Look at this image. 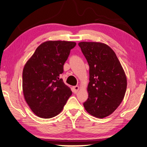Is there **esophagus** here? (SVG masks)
Returning a JSON list of instances; mask_svg holds the SVG:
<instances>
[{
	"label": "esophagus",
	"instance_id": "1",
	"mask_svg": "<svg viewBox=\"0 0 147 147\" xmlns=\"http://www.w3.org/2000/svg\"><path fill=\"white\" fill-rule=\"evenodd\" d=\"M79 90V86H75L73 87V92L74 93H77Z\"/></svg>",
	"mask_w": 147,
	"mask_h": 147
}]
</instances>
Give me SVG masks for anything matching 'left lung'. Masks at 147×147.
<instances>
[{"instance_id": "1", "label": "left lung", "mask_w": 147, "mask_h": 147, "mask_svg": "<svg viewBox=\"0 0 147 147\" xmlns=\"http://www.w3.org/2000/svg\"><path fill=\"white\" fill-rule=\"evenodd\" d=\"M89 65L88 98L83 105L96 118L112 114L123 100L127 87L124 71L115 53L100 42H79Z\"/></svg>"}]
</instances>
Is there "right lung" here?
I'll use <instances>...</instances> for the list:
<instances>
[{"label": "right lung", "mask_w": 147, "mask_h": 147, "mask_svg": "<svg viewBox=\"0 0 147 147\" xmlns=\"http://www.w3.org/2000/svg\"><path fill=\"white\" fill-rule=\"evenodd\" d=\"M76 43L47 41L36 49L23 71L24 98L36 115L43 119L57 116L72 92L60 75L70 50Z\"/></svg>", "instance_id": "obj_1"}]
</instances>
